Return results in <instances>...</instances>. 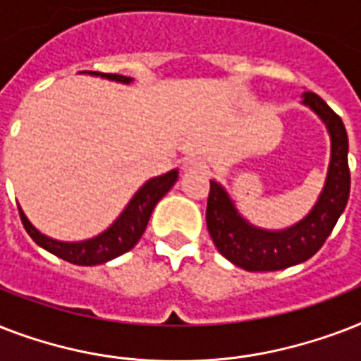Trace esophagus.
Here are the masks:
<instances>
[{
    "instance_id": "esophagus-1",
    "label": "esophagus",
    "mask_w": 361,
    "mask_h": 361,
    "mask_svg": "<svg viewBox=\"0 0 361 361\" xmlns=\"http://www.w3.org/2000/svg\"><path fill=\"white\" fill-rule=\"evenodd\" d=\"M183 170L185 172H204L206 170V161L202 157H198V155H192V157L185 159Z\"/></svg>"
}]
</instances>
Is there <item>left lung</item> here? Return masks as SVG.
Wrapping results in <instances>:
<instances>
[{"mask_svg": "<svg viewBox=\"0 0 361 361\" xmlns=\"http://www.w3.org/2000/svg\"><path fill=\"white\" fill-rule=\"evenodd\" d=\"M302 104L309 106L330 135V163L324 187L305 217L294 225L268 231L252 225L238 212L225 187L209 180L206 223L217 251L247 271H277L305 262L330 236L345 212L350 192L348 136L341 118L313 92H303Z\"/></svg>", "mask_w": 361, "mask_h": 361, "instance_id": "left-lung-1", "label": "left lung"}]
</instances>
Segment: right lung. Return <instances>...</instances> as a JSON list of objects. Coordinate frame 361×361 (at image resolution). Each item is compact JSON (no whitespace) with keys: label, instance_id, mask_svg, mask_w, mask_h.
I'll return each mask as SVG.
<instances>
[{"label":"right lung","instance_id":"1","mask_svg":"<svg viewBox=\"0 0 361 361\" xmlns=\"http://www.w3.org/2000/svg\"><path fill=\"white\" fill-rule=\"evenodd\" d=\"M86 75L101 76V78L120 82V84H130V82L135 80V78H129V76L106 75V73H93V71L86 73ZM178 174H180L178 169H174L166 172V174L147 180L133 195L129 204L118 215V219L106 231H103L97 236L87 238V240H54V238L42 234L41 231H37L35 226L31 225V221L25 217L24 209L18 206L20 219L24 223L25 232L30 234L31 240L35 241L39 247H42L44 251L52 252L56 257L63 258V260L71 264H76V266H97V264L109 262L112 258L130 251L138 243V240H140L144 231H146L147 221L152 217L155 204L174 187V183L178 181Z\"/></svg>","mask_w":361,"mask_h":361}]
</instances>
